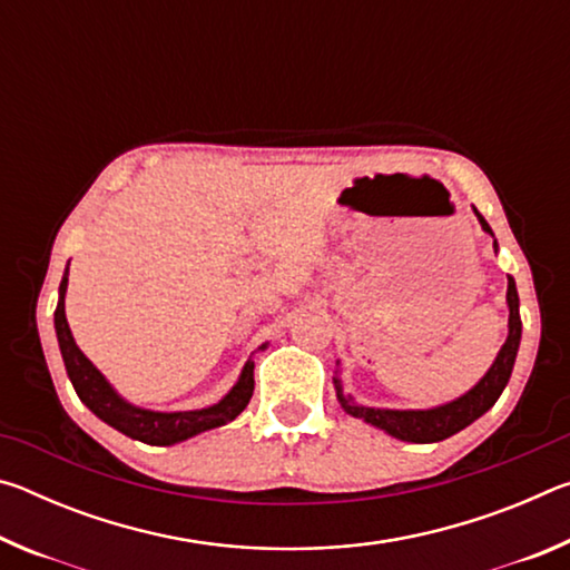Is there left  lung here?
Segmentation results:
<instances>
[{"label": "left lung", "instance_id": "left-lung-1", "mask_svg": "<svg viewBox=\"0 0 570 570\" xmlns=\"http://www.w3.org/2000/svg\"><path fill=\"white\" fill-rule=\"evenodd\" d=\"M478 214V208H475ZM478 220L485 234L493 236V228L488 226V220L478 214ZM495 250H498V240H495ZM508 340L500 346V352L495 356V362L490 370L485 372L475 387L468 390L462 397L440 404V407H430V410H382V407H364V404H356L352 400V394L344 392V384L340 377H334V390H336V400L344 407L346 414L352 417H360L372 428H380L387 432V435L404 440V442H440L445 438H452L455 432L465 430L468 424L482 417L493 404L498 402L500 394H503L505 384L510 380V372H513L515 356H518V346H520V312H518V288L513 276H508Z\"/></svg>", "mask_w": 570, "mask_h": 570}]
</instances>
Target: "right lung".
<instances>
[{
	"label": "right lung",
	"instance_id": "obj_1",
	"mask_svg": "<svg viewBox=\"0 0 570 570\" xmlns=\"http://www.w3.org/2000/svg\"><path fill=\"white\" fill-rule=\"evenodd\" d=\"M67 274H70V264L65 268V276L60 282V298H57L55 308L57 342H60L67 377H70L77 397L82 400L85 407L92 414H98L102 422H108L110 428L122 432V435L146 442V445H176V442H183L193 435H200V432L220 428V424L236 420L238 414L246 410L250 394H254V362L250 360L244 364L238 382L230 387L226 397L204 410L156 412L135 407L128 400H122L120 394L112 390V384L102 377L98 366H95L88 356L80 352V346L75 344V336L65 316Z\"/></svg>",
	"mask_w": 570,
	"mask_h": 570
}]
</instances>
